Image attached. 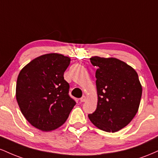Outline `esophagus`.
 Segmentation results:
<instances>
[{"mask_svg":"<svg viewBox=\"0 0 158 158\" xmlns=\"http://www.w3.org/2000/svg\"><path fill=\"white\" fill-rule=\"evenodd\" d=\"M87 100V97H86V96H83V97H81V98H80V101H81V102H85V101H86Z\"/></svg>","mask_w":158,"mask_h":158,"instance_id":"1","label":"esophagus"}]
</instances>
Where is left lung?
<instances>
[{
	"instance_id": "left-lung-1",
	"label": "left lung",
	"mask_w": 158,
	"mask_h": 158,
	"mask_svg": "<svg viewBox=\"0 0 158 158\" xmlns=\"http://www.w3.org/2000/svg\"><path fill=\"white\" fill-rule=\"evenodd\" d=\"M90 62L97 68L96 85L97 106L88 117L99 129L116 132L126 127L138 110L142 85L135 70L116 58L93 56Z\"/></svg>"
}]
</instances>
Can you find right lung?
Here are the masks:
<instances>
[{"label": "right lung", "mask_w": 158, "mask_h": 158, "mask_svg": "<svg viewBox=\"0 0 158 158\" xmlns=\"http://www.w3.org/2000/svg\"><path fill=\"white\" fill-rule=\"evenodd\" d=\"M70 62V58L62 54H44L28 63L19 74L18 104L27 120L41 131L62 126L76 105L64 79Z\"/></svg>", "instance_id": "right-lung-1"}]
</instances>
